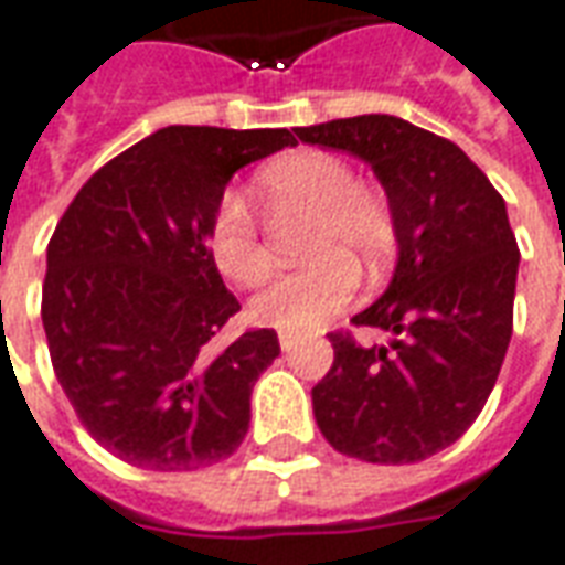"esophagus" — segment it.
I'll list each match as a JSON object with an SVG mask.
<instances>
[{
	"mask_svg": "<svg viewBox=\"0 0 565 565\" xmlns=\"http://www.w3.org/2000/svg\"><path fill=\"white\" fill-rule=\"evenodd\" d=\"M298 334H291V331H282V334H279V347H282V350H286V353H289L291 347H298Z\"/></svg>",
	"mask_w": 565,
	"mask_h": 565,
	"instance_id": "34e87169",
	"label": "esophagus"
}]
</instances>
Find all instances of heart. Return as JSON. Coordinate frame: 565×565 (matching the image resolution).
Here are the masks:
<instances>
[{"label":"heart","mask_w":565,"mask_h":565,"mask_svg":"<svg viewBox=\"0 0 565 565\" xmlns=\"http://www.w3.org/2000/svg\"><path fill=\"white\" fill-rule=\"evenodd\" d=\"M258 191L276 206L313 212L307 237V264L279 274L249 301L258 326L279 331H313L353 301L359 270L377 276L390 258L392 215L386 203L359 188L353 167L326 151H298L258 173ZM210 255L215 267L237 286H255L270 274V255L258 237L249 203L225 194L212 212Z\"/></svg>","instance_id":"obj_1"}]
</instances>
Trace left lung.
Listing matches in <instances>:
<instances>
[{
    "mask_svg": "<svg viewBox=\"0 0 565 565\" xmlns=\"http://www.w3.org/2000/svg\"><path fill=\"white\" fill-rule=\"evenodd\" d=\"M295 136L374 170L398 243L386 291L353 316L392 340L359 347L331 334L334 365L313 386L316 426L365 462L429 459L478 419L505 362L520 264L505 200L462 148L395 115Z\"/></svg>",
    "mask_w": 565,
    "mask_h": 565,
    "instance_id": "8db88e82",
    "label": "left lung"
}]
</instances>
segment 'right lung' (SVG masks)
Listing matches in <instances>:
<instances>
[{"mask_svg": "<svg viewBox=\"0 0 565 565\" xmlns=\"http://www.w3.org/2000/svg\"><path fill=\"white\" fill-rule=\"evenodd\" d=\"M286 146L289 130L163 127L90 175L47 243L51 365L84 429L130 466L194 471L249 431L279 340H215L239 301L206 237L234 173Z\"/></svg>", "mask_w": 565, "mask_h": 565, "instance_id": "add662e5", "label": "right lung"}]
</instances>
